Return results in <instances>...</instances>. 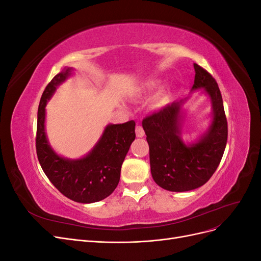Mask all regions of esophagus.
I'll return each mask as SVG.
<instances>
[{
	"label": "esophagus",
	"mask_w": 261,
	"mask_h": 261,
	"mask_svg": "<svg viewBox=\"0 0 261 261\" xmlns=\"http://www.w3.org/2000/svg\"><path fill=\"white\" fill-rule=\"evenodd\" d=\"M136 136L137 137H144L145 136V130L143 128V126H136Z\"/></svg>",
	"instance_id": "34e87169"
}]
</instances>
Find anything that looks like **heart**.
Returning <instances> with one entry per match:
<instances>
[{"instance_id": "obj_1", "label": "heart", "mask_w": 261, "mask_h": 261, "mask_svg": "<svg viewBox=\"0 0 261 261\" xmlns=\"http://www.w3.org/2000/svg\"><path fill=\"white\" fill-rule=\"evenodd\" d=\"M153 85H155V84H153Z\"/></svg>"}]
</instances>
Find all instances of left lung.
Returning <instances> with one entry per match:
<instances>
[{
  "label": "left lung",
  "mask_w": 261,
  "mask_h": 261,
  "mask_svg": "<svg viewBox=\"0 0 261 261\" xmlns=\"http://www.w3.org/2000/svg\"><path fill=\"white\" fill-rule=\"evenodd\" d=\"M193 90L204 88L212 101L213 121L198 143L186 146L179 135V102L147 115L143 127L149 145L153 180L170 192H187L206 184L222 159L227 140V121L222 96L215 78L194 64Z\"/></svg>",
  "instance_id": "obj_1"
}]
</instances>
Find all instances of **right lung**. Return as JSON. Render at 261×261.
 Segmentation results:
<instances>
[{
    "label": "right lung",
    "instance_id": "obj_1",
    "mask_svg": "<svg viewBox=\"0 0 261 261\" xmlns=\"http://www.w3.org/2000/svg\"><path fill=\"white\" fill-rule=\"evenodd\" d=\"M70 74V68L55 75L45 87L38 108L36 149L38 160L51 183L67 198L91 203L111 195L121 176L123 161L136 137L135 122L108 125L92 151L80 160H67L55 153L44 132L45 106Z\"/></svg>",
    "mask_w": 261,
    "mask_h": 261
}]
</instances>
